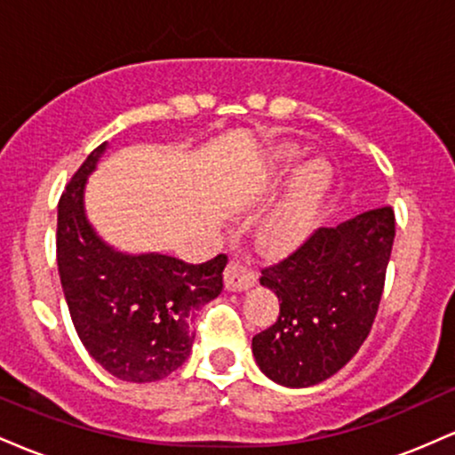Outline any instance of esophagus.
Here are the masks:
<instances>
[{
	"mask_svg": "<svg viewBox=\"0 0 455 455\" xmlns=\"http://www.w3.org/2000/svg\"><path fill=\"white\" fill-rule=\"evenodd\" d=\"M254 282H257L254 271L243 267L239 260H231L224 269V286L228 291H248L250 286H254Z\"/></svg>",
	"mask_w": 455,
	"mask_h": 455,
	"instance_id": "esophagus-1",
	"label": "esophagus"
}]
</instances>
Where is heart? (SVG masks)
Instances as JSON below:
<instances>
[{"instance_id": "obj_1", "label": "heart", "mask_w": 455, "mask_h": 455, "mask_svg": "<svg viewBox=\"0 0 455 455\" xmlns=\"http://www.w3.org/2000/svg\"><path fill=\"white\" fill-rule=\"evenodd\" d=\"M295 148H286L282 151V158L286 162L297 160ZM331 184V169L325 162L315 160L307 162L304 169L299 171L291 188V195L282 203L278 212L271 216L267 222V237L274 243H291L306 231L312 218L325 196L327 188Z\"/></svg>"}]
</instances>
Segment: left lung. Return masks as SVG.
Masks as SVG:
<instances>
[{"instance_id":"1","label":"left lung","mask_w":455,"mask_h":455,"mask_svg":"<svg viewBox=\"0 0 455 455\" xmlns=\"http://www.w3.org/2000/svg\"><path fill=\"white\" fill-rule=\"evenodd\" d=\"M395 216L389 205L318 228L293 254L260 271L280 299L274 325L252 338L260 372L284 387H310L342 370L377 316Z\"/></svg>"}]
</instances>
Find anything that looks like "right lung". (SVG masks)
I'll return each instance as SVG.
<instances>
[{"mask_svg": "<svg viewBox=\"0 0 455 455\" xmlns=\"http://www.w3.org/2000/svg\"><path fill=\"white\" fill-rule=\"evenodd\" d=\"M107 143L83 162L57 205V267L87 353L130 383L166 379L195 342L196 310L222 293L227 254L201 265L166 254H126L102 242L83 195Z\"/></svg>", "mask_w": 455, "mask_h": 455, "instance_id": "right-lung-1", "label": "right lung"}]
</instances>
